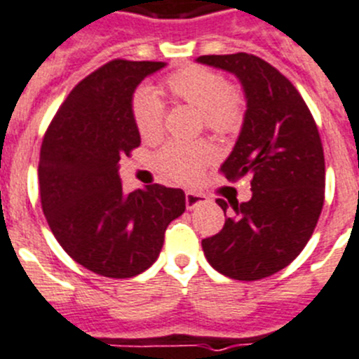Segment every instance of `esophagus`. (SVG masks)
I'll return each instance as SVG.
<instances>
[{
  "mask_svg": "<svg viewBox=\"0 0 359 359\" xmlns=\"http://www.w3.org/2000/svg\"><path fill=\"white\" fill-rule=\"evenodd\" d=\"M205 202H208V197H205V195L193 193V191L186 193V208H188V210H195V208L205 204Z\"/></svg>",
  "mask_w": 359,
  "mask_h": 359,
  "instance_id": "obj_1",
  "label": "esophagus"
}]
</instances>
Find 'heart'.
Listing matches in <instances>:
<instances>
[{"mask_svg": "<svg viewBox=\"0 0 359 359\" xmlns=\"http://www.w3.org/2000/svg\"><path fill=\"white\" fill-rule=\"evenodd\" d=\"M168 92L175 99L201 110L205 128L218 135L238 132L244 121V102L229 90L220 74L202 67H188L166 79ZM162 102L155 90L141 86L132 97V115L137 132L144 139H155L162 130ZM208 142H168L155 155V168L162 177L189 184L201 177L202 170L213 158Z\"/></svg>", "mask_w": 359, "mask_h": 359, "instance_id": "heart-1", "label": "heart"}]
</instances>
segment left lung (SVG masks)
<instances>
[{
    "mask_svg": "<svg viewBox=\"0 0 359 359\" xmlns=\"http://www.w3.org/2000/svg\"><path fill=\"white\" fill-rule=\"evenodd\" d=\"M229 72L245 97L242 130L220 166L229 180L251 177L248 202L222 201V231L202 240L213 269L233 280L266 278L287 267L309 242L323 208L325 158L309 108L274 67L257 55H201Z\"/></svg>",
    "mask_w": 359,
    "mask_h": 359,
    "instance_id": "obj_1",
    "label": "left lung"
}]
</instances>
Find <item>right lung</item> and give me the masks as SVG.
Masks as SVG:
<instances>
[{
  "instance_id": "add662e5",
  "label": "right lung",
  "mask_w": 359,
  "mask_h": 359,
  "mask_svg": "<svg viewBox=\"0 0 359 359\" xmlns=\"http://www.w3.org/2000/svg\"><path fill=\"white\" fill-rule=\"evenodd\" d=\"M164 67L106 63L68 93L43 139L37 177L46 222L77 264L108 278L151 267L168 224L186 210L182 189L154 184L124 193L119 179L121 157L141 144L133 92Z\"/></svg>"
}]
</instances>
